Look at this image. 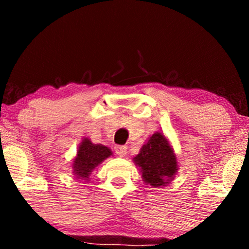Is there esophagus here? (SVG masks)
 Listing matches in <instances>:
<instances>
[{
    "instance_id": "obj_1",
    "label": "esophagus",
    "mask_w": 249,
    "mask_h": 249,
    "mask_svg": "<svg viewBox=\"0 0 249 249\" xmlns=\"http://www.w3.org/2000/svg\"><path fill=\"white\" fill-rule=\"evenodd\" d=\"M126 148L127 147L124 146V145H117L115 147V151L119 157H124L125 154H126Z\"/></svg>"
}]
</instances>
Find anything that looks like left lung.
I'll use <instances>...</instances> for the list:
<instances>
[{
	"mask_svg": "<svg viewBox=\"0 0 249 249\" xmlns=\"http://www.w3.org/2000/svg\"><path fill=\"white\" fill-rule=\"evenodd\" d=\"M142 181L152 187L166 186L178 172V162L170 142L164 133L154 132L133 158Z\"/></svg>",
	"mask_w": 249,
	"mask_h": 249,
	"instance_id": "1",
	"label": "left lung"
}]
</instances>
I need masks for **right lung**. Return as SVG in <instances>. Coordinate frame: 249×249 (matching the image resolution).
Returning a JSON list of instances; mask_svg holds the SVG:
<instances>
[{"instance_id":"obj_1","label":"right lung","mask_w":249,"mask_h":249,"mask_svg":"<svg viewBox=\"0 0 249 249\" xmlns=\"http://www.w3.org/2000/svg\"><path fill=\"white\" fill-rule=\"evenodd\" d=\"M112 156V151L102 144H93L89 138H83L75 159L72 160V173L76 178L89 181L92 171L105 159Z\"/></svg>"}]
</instances>
